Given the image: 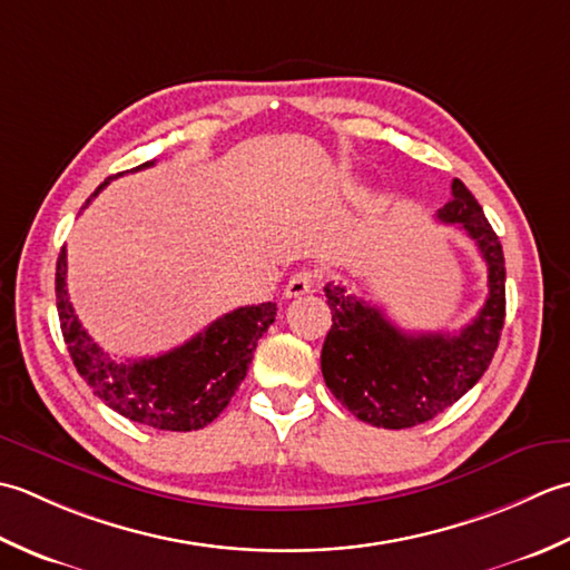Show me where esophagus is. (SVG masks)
<instances>
[{"mask_svg":"<svg viewBox=\"0 0 570 570\" xmlns=\"http://www.w3.org/2000/svg\"><path fill=\"white\" fill-rule=\"evenodd\" d=\"M315 285H317V273L299 271V273H295V275L287 281V285H285V297L289 299V297L307 295V293H312V289H315Z\"/></svg>","mask_w":570,"mask_h":570,"instance_id":"esophagus-1","label":"esophagus"}]
</instances>
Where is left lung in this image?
I'll use <instances>...</instances> for the list:
<instances>
[{"label":"left lung","instance_id":"left-lung-1","mask_svg":"<svg viewBox=\"0 0 570 570\" xmlns=\"http://www.w3.org/2000/svg\"><path fill=\"white\" fill-rule=\"evenodd\" d=\"M443 224H460L487 263L480 315L455 334H405L379 307L327 285L332 330L322 346V376L358 421L389 431L425 423L460 401L490 366L504 327V253L482 206L460 179L440 208Z\"/></svg>","mask_w":570,"mask_h":570}]
</instances>
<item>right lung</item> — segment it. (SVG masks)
<instances>
[{
  "label": "right lung",
  "mask_w": 570,
  "mask_h": 570,
  "mask_svg": "<svg viewBox=\"0 0 570 570\" xmlns=\"http://www.w3.org/2000/svg\"><path fill=\"white\" fill-rule=\"evenodd\" d=\"M153 165L155 161H145L132 171ZM122 174L125 171L115 177H122ZM115 177L102 181L92 196H98ZM56 307L68 354L92 393L108 409L130 417L132 423L174 433L199 431L226 409L248 374L258 340L268 332L277 312L275 302L238 307L208 324L204 332L191 336L177 350L120 362L90 340L68 299L66 246L58 253L56 263Z\"/></svg>",
  "instance_id": "add662e5"
}]
</instances>
